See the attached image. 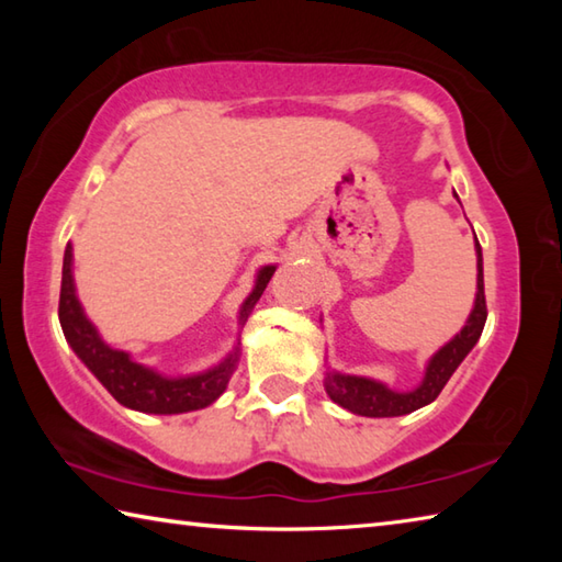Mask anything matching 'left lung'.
I'll return each mask as SVG.
<instances>
[{"label": "left lung", "mask_w": 562, "mask_h": 562, "mask_svg": "<svg viewBox=\"0 0 562 562\" xmlns=\"http://www.w3.org/2000/svg\"><path fill=\"white\" fill-rule=\"evenodd\" d=\"M456 195V193H453ZM459 198V195H456ZM475 300L473 310L465 325L461 327L459 335L446 341V345L434 351V357L426 361L424 379L418 386L408 389V392H396V389L386 386L384 382H376V379L369 376H357V374H341L337 369L327 367L325 374V392L335 404H339L347 412L357 416H372V418H384V416H404L412 414L416 408L431 404L436 396L441 394V389L449 382L451 374L459 369L465 355L475 347L479 341L483 325H486V294H483V255L481 245L475 240Z\"/></svg>", "instance_id": "8db88e82"}]
</instances>
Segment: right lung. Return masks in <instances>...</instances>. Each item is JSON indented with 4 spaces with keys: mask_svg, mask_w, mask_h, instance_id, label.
I'll use <instances>...</instances> for the list:
<instances>
[{
    "mask_svg": "<svg viewBox=\"0 0 562 562\" xmlns=\"http://www.w3.org/2000/svg\"><path fill=\"white\" fill-rule=\"evenodd\" d=\"M274 270H278V265H262L258 270L255 288L240 304V312H237V325L240 327H245L247 317H250L252 307L262 297ZM59 322L74 355L87 364L89 372L106 386V392L119 404L133 408V412L186 414L211 406L225 392L227 382H231V376L237 369V359H240V339H237V345L221 364L188 376H166L146 364H138L128 351L106 345L99 335V329L93 327V322L87 317V312H83L79 294H76L71 243L64 250Z\"/></svg>",
    "mask_w": 562,
    "mask_h": 562,
    "instance_id": "obj_1",
    "label": "right lung"
}]
</instances>
